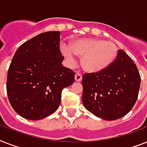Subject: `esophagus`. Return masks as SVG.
<instances>
[{"label":"esophagus","mask_w":147,"mask_h":147,"mask_svg":"<svg viewBox=\"0 0 147 147\" xmlns=\"http://www.w3.org/2000/svg\"><path fill=\"white\" fill-rule=\"evenodd\" d=\"M75 79H76V82H80L82 79V76L80 73H76V76H75Z\"/></svg>","instance_id":"34e87169"}]
</instances>
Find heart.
<instances>
[{
    "instance_id": "1",
    "label": "heart",
    "mask_w": 147,
    "mask_h": 147,
    "mask_svg": "<svg viewBox=\"0 0 147 147\" xmlns=\"http://www.w3.org/2000/svg\"><path fill=\"white\" fill-rule=\"evenodd\" d=\"M61 50L71 66L76 64V55L83 56V68L85 71L93 73L108 68L117 54V48L114 42L91 38L76 40L71 47L63 46Z\"/></svg>"
}]
</instances>
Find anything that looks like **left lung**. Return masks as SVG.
<instances>
[{
  "mask_svg": "<svg viewBox=\"0 0 147 147\" xmlns=\"http://www.w3.org/2000/svg\"><path fill=\"white\" fill-rule=\"evenodd\" d=\"M140 80L137 65L124 51L119 49L108 68L83 76V105L92 114L106 121L121 118L137 101Z\"/></svg>",
  "mask_w": 147,
  "mask_h": 147,
  "instance_id": "left-lung-1",
  "label": "left lung"
}]
</instances>
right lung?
<instances>
[{"instance_id":"obj_1","label":"right lung","mask_w":147,"mask_h":147,"mask_svg":"<svg viewBox=\"0 0 147 147\" xmlns=\"http://www.w3.org/2000/svg\"><path fill=\"white\" fill-rule=\"evenodd\" d=\"M60 32L40 33L18 48L10 62L7 93L15 111L36 121L58 109L62 91L75 82V72L62 65Z\"/></svg>"}]
</instances>
